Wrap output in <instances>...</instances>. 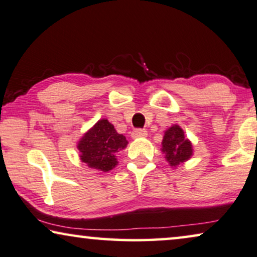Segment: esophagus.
I'll use <instances>...</instances> for the list:
<instances>
[{
	"instance_id": "esophagus-1",
	"label": "esophagus",
	"mask_w": 257,
	"mask_h": 257,
	"mask_svg": "<svg viewBox=\"0 0 257 257\" xmlns=\"http://www.w3.org/2000/svg\"><path fill=\"white\" fill-rule=\"evenodd\" d=\"M147 135H148V133L144 129H135L132 133L133 139H139V137H146Z\"/></svg>"
}]
</instances>
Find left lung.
Segmentation results:
<instances>
[{
	"label": "left lung",
	"instance_id": "8db88e82",
	"mask_svg": "<svg viewBox=\"0 0 257 257\" xmlns=\"http://www.w3.org/2000/svg\"><path fill=\"white\" fill-rule=\"evenodd\" d=\"M161 150L172 168L184 164L193 155L192 143L186 139L185 133L178 124H173L165 130Z\"/></svg>",
	"mask_w": 257,
	"mask_h": 257
}]
</instances>
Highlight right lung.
I'll return each mask as SVG.
<instances>
[{
  "instance_id": "right-lung-1",
  "label": "right lung",
  "mask_w": 257,
  "mask_h": 257,
  "mask_svg": "<svg viewBox=\"0 0 257 257\" xmlns=\"http://www.w3.org/2000/svg\"><path fill=\"white\" fill-rule=\"evenodd\" d=\"M127 146L125 136L118 134L107 118H101L81 136L77 148L82 163L107 172L117 165L116 153Z\"/></svg>"
}]
</instances>
